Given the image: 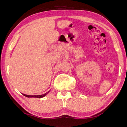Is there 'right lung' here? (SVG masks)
Returning <instances> with one entry per match:
<instances>
[{"label": "right lung", "instance_id": "1", "mask_svg": "<svg viewBox=\"0 0 127 127\" xmlns=\"http://www.w3.org/2000/svg\"><path fill=\"white\" fill-rule=\"evenodd\" d=\"M50 92V91L47 92L46 93L43 94V95H26V94H23V95H24L25 96L27 97H36V98H42V97H44V96H45L47 94H48L49 92Z\"/></svg>", "mask_w": 127, "mask_h": 127}]
</instances>
